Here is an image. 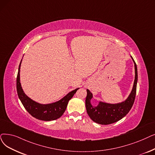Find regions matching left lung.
<instances>
[{
    "instance_id": "left-lung-1",
    "label": "left lung",
    "mask_w": 155,
    "mask_h": 155,
    "mask_svg": "<svg viewBox=\"0 0 155 155\" xmlns=\"http://www.w3.org/2000/svg\"><path fill=\"white\" fill-rule=\"evenodd\" d=\"M135 67V80L130 95L124 101L117 104H109L100 101L97 106H93L91 101L93 96L91 91L87 89L85 106L87 114L94 122L101 125H109L118 122L129 112L135 100L137 82V65L131 56Z\"/></svg>"
}]
</instances>
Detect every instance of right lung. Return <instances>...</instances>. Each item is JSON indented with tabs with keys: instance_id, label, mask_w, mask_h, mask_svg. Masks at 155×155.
I'll return each mask as SVG.
<instances>
[{
	"instance_id": "add662e5",
	"label": "right lung",
	"mask_w": 155,
	"mask_h": 155,
	"mask_svg": "<svg viewBox=\"0 0 155 155\" xmlns=\"http://www.w3.org/2000/svg\"><path fill=\"white\" fill-rule=\"evenodd\" d=\"M21 61L20 62L18 68L16 78V89L18 97L25 108L32 117L40 120L51 121L61 117L66 110L68 101L79 88L71 91L61 99L55 103L47 104L38 103L26 96L21 87L19 77Z\"/></svg>"
}]
</instances>
